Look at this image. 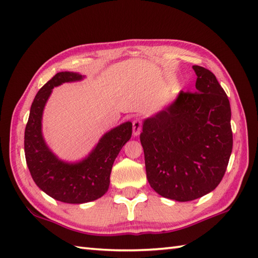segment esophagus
<instances>
[{
    "mask_svg": "<svg viewBox=\"0 0 258 258\" xmlns=\"http://www.w3.org/2000/svg\"><path fill=\"white\" fill-rule=\"evenodd\" d=\"M142 131V122L140 119H134L133 120V135L134 136H138Z\"/></svg>",
    "mask_w": 258,
    "mask_h": 258,
    "instance_id": "1",
    "label": "esophagus"
}]
</instances>
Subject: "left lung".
I'll return each instance as SVG.
<instances>
[{
	"label": "left lung",
	"mask_w": 258,
	"mask_h": 258,
	"mask_svg": "<svg viewBox=\"0 0 258 258\" xmlns=\"http://www.w3.org/2000/svg\"><path fill=\"white\" fill-rule=\"evenodd\" d=\"M195 93L143 120L140 135L147 180L157 194L188 202L217 187L233 149L231 105L210 70L193 65Z\"/></svg>",
	"instance_id": "1"
}]
</instances>
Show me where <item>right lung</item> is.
Returning <instances> with one entry per match:
<instances>
[{"label":"right lung","mask_w":258,"mask_h":258,"mask_svg":"<svg viewBox=\"0 0 258 258\" xmlns=\"http://www.w3.org/2000/svg\"><path fill=\"white\" fill-rule=\"evenodd\" d=\"M85 79L76 72H59L37 92L32 103L24 135L27 167L38 188L52 199L68 204H83L100 199L109 186L112 166L132 136V123L107 131L89 154L76 162L59 158L46 144L42 132L43 112L53 89Z\"/></svg>","instance_id":"right-lung-1"}]
</instances>
